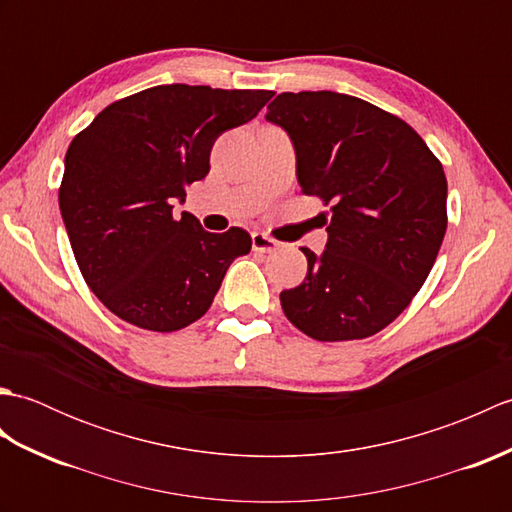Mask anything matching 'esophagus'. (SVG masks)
<instances>
[{
    "instance_id": "34e87169",
    "label": "esophagus",
    "mask_w": 512,
    "mask_h": 512,
    "mask_svg": "<svg viewBox=\"0 0 512 512\" xmlns=\"http://www.w3.org/2000/svg\"><path fill=\"white\" fill-rule=\"evenodd\" d=\"M250 242H253L255 253H273V250L279 246L277 239L268 237L264 233H253L250 235Z\"/></svg>"
}]
</instances>
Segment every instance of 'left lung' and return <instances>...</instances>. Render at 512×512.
I'll return each instance as SVG.
<instances>
[{
    "label": "left lung",
    "instance_id": "left-lung-1",
    "mask_svg": "<svg viewBox=\"0 0 512 512\" xmlns=\"http://www.w3.org/2000/svg\"><path fill=\"white\" fill-rule=\"evenodd\" d=\"M266 121L284 129L306 195L332 202L321 255L279 295L317 341L367 339L405 310L447 233V178L427 143L380 107L339 92H284Z\"/></svg>",
    "mask_w": 512,
    "mask_h": 512
}]
</instances>
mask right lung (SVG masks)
Segmentation results:
<instances>
[{"label": "right lung", "instance_id": "right-lung-1", "mask_svg": "<svg viewBox=\"0 0 512 512\" xmlns=\"http://www.w3.org/2000/svg\"><path fill=\"white\" fill-rule=\"evenodd\" d=\"M273 99L268 90L156 85L107 105L65 154L59 209L72 253L103 306L151 332H176L211 308L244 228L204 231L173 217L187 184L209 173L215 138Z\"/></svg>", "mask_w": 512, "mask_h": 512}]
</instances>
